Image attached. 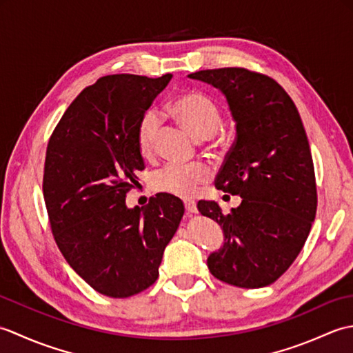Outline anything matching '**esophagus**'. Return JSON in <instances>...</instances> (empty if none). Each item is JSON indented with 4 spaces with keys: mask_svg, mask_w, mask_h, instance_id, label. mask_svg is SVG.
<instances>
[{
    "mask_svg": "<svg viewBox=\"0 0 353 353\" xmlns=\"http://www.w3.org/2000/svg\"><path fill=\"white\" fill-rule=\"evenodd\" d=\"M185 209H186V212H188L190 215L196 214L197 212L196 201H194V200H185Z\"/></svg>",
    "mask_w": 353,
    "mask_h": 353,
    "instance_id": "obj_1",
    "label": "esophagus"
}]
</instances>
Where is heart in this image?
<instances>
[{"instance_id":"b5f03b06","label":"heart","mask_w":353,"mask_h":353,"mask_svg":"<svg viewBox=\"0 0 353 353\" xmlns=\"http://www.w3.org/2000/svg\"><path fill=\"white\" fill-rule=\"evenodd\" d=\"M168 114L199 139L212 138L221 121L216 103L205 92L185 89L177 92L167 106ZM161 124L154 112L148 110L141 117L137 127V145L141 156L153 157L159 139ZM211 170L206 163H168L152 174V188L174 197L190 199L196 196L200 185L208 182Z\"/></svg>"}]
</instances>
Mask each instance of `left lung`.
Wrapping results in <instances>:
<instances>
[{"label": "left lung", "mask_w": 353, "mask_h": 353, "mask_svg": "<svg viewBox=\"0 0 353 353\" xmlns=\"http://www.w3.org/2000/svg\"><path fill=\"white\" fill-rule=\"evenodd\" d=\"M188 77L220 89L236 123L215 186L241 197V205L230 214L215 201L197 205L224 232V245L208 258L209 272L239 288L267 287L294 262L316 219V174L301 115L265 74L219 68Z\"/></svg>", "instance_id": "8db88e82"}]
</instances>
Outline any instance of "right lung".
I'll return each mask as SVG.
<instances>
[{
	"mask_svg": "<svg viewBox=\"0 0 353 353\" xmlns=\"http://www.w3.org/2000/svg\"><path fill=\"white\" fill-rule=\"evenodd\" d=\"M171 77L99 79L70 104L48 141L42 190L52 236L74 272L104 296L130 297L156 282L185 212L170 194L145 208L125 206L144 170L138 123Z\"/></svg>",
	"mask_w": 353,
	"mask_h": 353,
	"instance_id": "obj_1",
	"label": "right lung"
}]
</instances>
